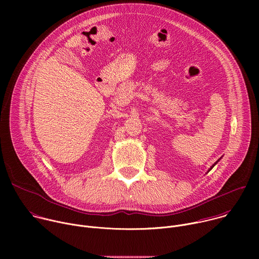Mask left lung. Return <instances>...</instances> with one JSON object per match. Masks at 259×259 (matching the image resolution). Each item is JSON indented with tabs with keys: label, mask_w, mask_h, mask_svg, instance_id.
I'll return each mask as SVG.
<instances>
[{
	"label": "left lung",
	"mask_w": 259,
	"mask_h": 259,
	"mask_svg": "<svg viewBox=\"0 0 259 259\" xmlns=\"http://www.w3.org/2000/svg\"><path fill=\"white\" fill-rule=\"evenodd\" d=\"M220 159H221V158H220ZM220 159H218V160H217V161H216V162H215V163H214V164H213V165H212V166H211V167H210V168H209V170H208V172H209V171H210V170H211V169H212V168H213V167H214V166H215V165H216V164H217V163H218V162H219V161H220Z\"/></svg>",
	"instance_id": "left-lung-1"
}]
</instances>
